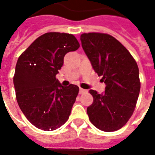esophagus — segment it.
Returning <instances> with one entry per match:
<instances>
[{
  "label": "esophagus",
  "instance_id": "1",
  "mask_svg": "<svg viewBox=\"0 0 155 155\" xmlns=\"http://www.w3.org/2000/svg\"><path fill=\"white\" fill-rule=\"evenodd\" d=\"M87 92L85 89H83V88H80V91H79V93L80 94H84V93H85V92Z\"/></svg>",
  "mask_w": 155,
  "mask_h": 155
}]
</instances>
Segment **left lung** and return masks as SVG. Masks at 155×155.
Here are the masks:
<instances>
[{
	"instance_id": "obj_1",
	"label": "left lung",
	"mask_w": 155,
	"mask_h": 155,
	"mask_svg": "<svg viewBox=\"0 0 155 155\" xmlns=\"http://www.w3.org/2000/svg\"><path fill=\"white\" fill-rule=\"evenodd\" d=\"M80 41L92 68L106 84L104 92L90 90L93 103L87 108L90 121L97 129L113 132L131 117L139 96L138 67L131 54L115 38L88 33Z\"/></svg>"
}]
</instances>
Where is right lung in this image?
<instances>
[{
	"label": "right lung",
	"mask_w": 155,
	"mask_h": 155,
	"mask_svg": "<svg viewBox=\"0 0 155 155\" xmlns=\"http://www.w3.org/2000/svg\"><path fill=\"white\" fill-rule=\"evenodd\" d=\"M80 43L74 35L46 33L18 58L13 84L18 105L35 127L54 130L68 120L79 93V87H64L55 78L68 52Z\"/></svg>",
	"instance_id": "right-lung-1"
}]
</instances>
